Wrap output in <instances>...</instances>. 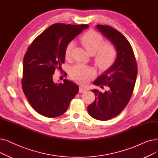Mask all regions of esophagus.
I'll return each mask as SVG.
<instances>
[{"label":"esophagus","mask_w":158,"mask_h":158,"mask_svg":"<svg viewBox=\"0 0 158 158\" xmlns=\"http://www.w3.org/2000/svg\"><path fill=\"white\" fill-rule=\"evenodd\" d=\"M86 91V88L83 86H81L79 87V93H83Z\"/></svg>","instance_id":"esophagus-1"}]
</instances>
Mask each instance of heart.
Returning <instances> with one entry per match:
<instances>
[{"label": "heart", "instance_id": "heart-1", "mask_svg": "<svg viewBox=\"0 0 158 158\" xmlns=\"http://www.w3.org/2000/svg\"><path fill=\"white\" fill-rule=\"evenodd\" d=\"M81 42L90 54H95L96 64L102 70H106L114 62L116 51L114 47L109 43H103L104 39L97 31L90 30L81 37ZM75 43L72 40L65 48V57H70L74 49ZM93 70L83 64L74 66L70 70L72 77L81 83H86L92 75Z\"/></svg>", "mask_w": 158, "mask_h": 158}]
</instances>
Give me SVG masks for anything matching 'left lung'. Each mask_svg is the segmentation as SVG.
Instances as JSON below:
<instances>
[{
    "mask_svg": "<svg viewBox=\"0 0 158 158\" xmlns=\"http://www.w3.org/2000/svg\"><path fill=\"white\" fill-rule=\"evenodd\" d=\"M96 28L112 43L117 53L114 63L93 83L101 88L106 85L110 90L103 93L92 90L96 98L88 106L91 117L106 121L119 115L127 105L134 90L138 68L132 46L122 33L109 26L98 24Z\"/></svg>",
    "mask_w": 158,
    "mask_h": 158,
    "instance_id": "obj_1",
    "label": "left lung"
}]
</instances>
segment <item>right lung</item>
I'll return each instance as SVG.
<instances>
[{"mask_svg": "<svg viewBox=\"0 0 158 158\" xmlns=\"http://www.w3.org/2000/svg\"><path fill=\"white\" fill-rule=\"evenodd\" d=\"M87 24H54L44 30L28 48L23 59L22 86L31 106L47 118L63 114L79 92V86L64 79L56 83L53 75L64 63L65 48Z\"/></svg>", "mask_w": 158, "mask_h": 158, "instance_id": "add662e5", "label": "right lung"}]
</instances>
